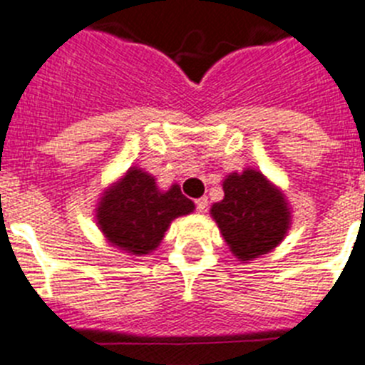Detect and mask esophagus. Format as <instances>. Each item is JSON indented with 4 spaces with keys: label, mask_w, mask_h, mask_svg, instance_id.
<instances>
[{
    "label": "esophagus",
    "mask_w": 365,
    "mask_h": 365,
    "mask_svg": "<svg viewBox=\"0 0 365 365\" xmlns=\"http://www.w3.org/2000/svg\"><path fill=\"white\" fill-rule=\"evenodd\" d=\"M195 206H197V212H206V208H208V199L206 197H201V199H197V201H195Z\"/></svg>",
    "instance_id": "34e87169"
}]
</instances>
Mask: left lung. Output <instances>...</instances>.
I'll list each match as a JSON object with an SVG mask.
<instances>
[{
  "instance_id": "1",
  "label": "left lung",
  "mask_w": 365,
  "mask_h": 365,
  "mask_svg": "<svg viewBox=\"0 0 365 365\" xmlns=\"http://www.w3.org/2000/svg\"><path fill=\"white\" fill-rule=\"evenodd\" d=\"M222 192L225 197L212 205L210 215L237 259L250 263L285 240L292 225L291 206L285 193L259 170L228 173Z\"/></svg>"
}]
</instances>
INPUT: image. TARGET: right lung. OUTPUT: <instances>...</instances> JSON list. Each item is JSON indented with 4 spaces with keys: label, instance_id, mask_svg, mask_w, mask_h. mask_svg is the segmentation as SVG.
Wrapping results in <instances>:
<instances>
[{
    "label": "right lung",
    "instance_id": "obj_1",
    "mask_svg": "<svg viewBox=\"0 0 365 365\" xmlns=\"http://www.w3.org/2000/svg\"><path fill=\"white\" fill-rule=\"evenodd\" d=\"M193 210L179 185L160 190L151 173L131 166L100 193L95 219L111 247L140 257L159 247L173 219Z\"/></svg>",
    "mask_w": 365,
    "mask_h": 365
}]
</instances>
